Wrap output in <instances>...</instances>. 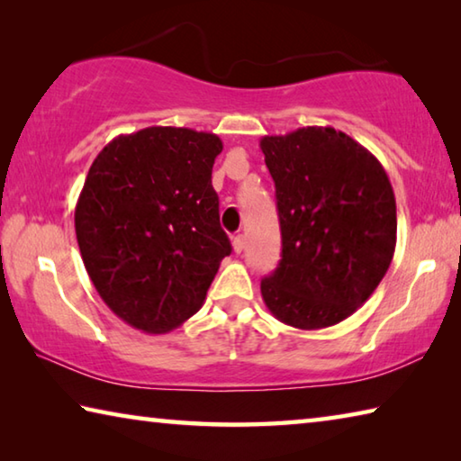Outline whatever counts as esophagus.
<instances>
[{"instance_id": "34e87169", "label": "esophagus", "mask_w": 461, "mask_h": 461, "mask_svg": "<svg viewBox=\"0 0 461 461\" xmlns=\"http://www.w3.org/2000/svg\"><path fill=\"white\" fill-rule=\"evenodd\" d=\"M232 249H235L237 255H240V253L245 251V237H243V235L232 237Z\"/></svg>"}]
</instances>
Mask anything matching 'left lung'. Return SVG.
Masks as SVG:
<instances>
[{
    "label": "left lung",
    "mask_w": 461,
    "mask_h": 461,
    "mask_svg": "<svg viewBox=\"0 0 461 461\" xmlns=\"http://www.w3.org/2000/svg\"><path fill=\"white\" fill-rule=\"evenodd\" d=\"M276 182L281 261L261 281L269 312L297 330L352 316L381 284L397 245L394 192L373 153L334 127L261 140Z\"/></svg>",
    "instance_id": "left-lung-1"
}]
</instances>
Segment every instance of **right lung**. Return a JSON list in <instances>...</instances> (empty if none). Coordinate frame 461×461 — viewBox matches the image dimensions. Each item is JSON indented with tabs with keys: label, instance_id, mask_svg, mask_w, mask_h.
I'll return each instance as SVG.
<instances>
[{
	"label": "right lung",
	"instance_id": "add662e5",
	"mask_svg": "<svg viewBox=\"0 0 461 461\" xmlns=\"http://www.w3.org/2000/svg\"><path fill=\"white\" fill-rule=\"evenodd\" d=\"M221 137L185 127L119 135L95 158L75 208L88 277L111 312L164 334L204 303L230 240L212 166Z\"/></svg>",
	"mask_w": 461,
	"mask_h": 461
}]
</instances>
